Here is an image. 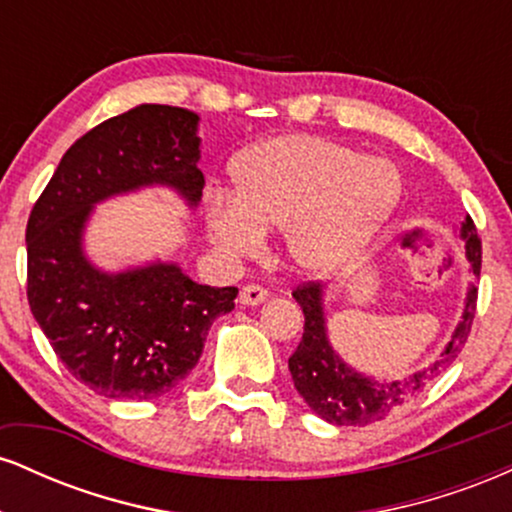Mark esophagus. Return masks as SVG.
Here are the masks:
<instances>
[{"label": "esophagus", "mask_w": 512, "mask_h": 512, "mask_svg": "<svg viewBox=\"0 0 512 512\" xmlns=\"http://www.w3.org/2000/svg\"><path fill=\"white\" fill-rule=\"evenodd\" d=\"M267 296H269L267 289L260 284H248L240 289V303L243 305H260Z\"/></svg>", "instance_id": "1"}]
</instances>
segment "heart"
Instances as JSON below:
<instances>
[{
    "instance_id": "obj_1",
    "label": "heart",
    "mask_w": 512,
    "mask_h": 512,
    "mask_svg": "<svg viewBox=\"0 0 512 512\" xmlns=\"http://www.w3.org/2000/svg\"><path fill=\"white\" fill-rule=\"evenodd\" d=\"M233 178L236 192L214 190L204 204L211 240L231 257H248L262 248L264 231L286 228L293 262L313 274L354 260L402 192L387 158L305 134L250 149Z\"/></svg>"
}]
</instances>
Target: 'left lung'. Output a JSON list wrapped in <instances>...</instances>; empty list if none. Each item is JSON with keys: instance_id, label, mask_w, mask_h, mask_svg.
<instances>
[{"instance_id": "1", "label": "left lung", "mask_w": 512, "mask_h": 512, "mask_svg": "<svg viewBox=\"0 0 512 512\" xmlns=\"http://www.w3.org/2000/svg\"><path fill=\"white\" fill-rule=\"evenodd\" d=\"M460 240L464 243L467 260L472 264V274L479 276L481 238L477 236V226L469 214L460 223ZM293 298L305 315L303 339L289 358L293 385H296L298 395L308 402V407L320 419L330 421L334 426L375 424V421L385 419L387 414L402 407L404 402H409L411 397L419 395L436 375L443 373L455 361L462 346L467 344L474 315H477V286H472L467 293V305H464L460 325H457L438 361L404 380L378 383V380L356 373L332 351L330 342H327L325 315H322V284L303 281L293 289Z\"/></svg>"}]
</instances>
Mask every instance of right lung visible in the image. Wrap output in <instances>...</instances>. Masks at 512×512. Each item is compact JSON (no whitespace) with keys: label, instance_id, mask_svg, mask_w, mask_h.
Here are the masks:
<instances>
[{"label":"right lung","instance_id":"1","mask_svg":"<svg viewBox=\"0 0 512 512\" xmlns=\"http://www.w3.org/2000/svg\"><path fill=\"white\" fill-rule=\"evenodd\" d=\"M197 122L151 103L101 122L69 146L28 216L31 313L69 373L103 397L166 395L197 366L211 322L236 305V286H202L178 264L103 274L81 252L84 223L105 197L158 182L199 202Z\"/></svg>","mask_w":512,"mask_h":512}]
</instances>
